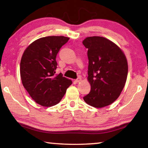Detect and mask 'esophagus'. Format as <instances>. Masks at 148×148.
<instances>
[{"instance_id":"1","label":"esophagus","mask_w":148,"mask_h":148,"mask_svg":"<svg viewBox=\"0 0 148 148\" xmlns=\"http://www.w3.org/2000/svg\"><path fill=\"white\" fill-rule=\"evenodd\" d=\"M82 80V78L80 77H77V78L76 79H75V82H76V83H78V82H79L80 81H81Z\"/></svg>"}]
</instances>
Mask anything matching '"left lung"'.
I'll return each mask as SVG.
<instances>
[{"mask_svg": "<svg viewBox=\"0 0 148 148\" xmlns=\"http://www.w3.org/2000/svg\"><path fill=\"white\" fill-rule=\"evenodd\" d=\"M82 43L88 49L87 79L91 85L84 101L95 108L108 106L118 98L126 83V57L116 44L104 37H87Z\"/></svg>", "mask_w": 148, "mask_h": 148, "instance_id": "left-lung-1", "label": "left lung"}]
</instances>
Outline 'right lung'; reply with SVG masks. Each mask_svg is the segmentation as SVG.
I'll use <instances>...</instances> for the list:
<instances>
[{"label":"right lung","mask_w":148,"mask_h":148,"mask_svg":"<svg viewBox=\"0 0 148 148\" xmlns=\"http://www.w3.org/2000/svg\"><path fill=\"white\" fill-rule=\"evenodd\" d=\"M69 38L47 36L32 42L25 50L20 63L23 87L36 103L52 106L61 101L72 81L56 74V56Z\"/></svg>","instance_id":"add662e5"}]
</instances>
